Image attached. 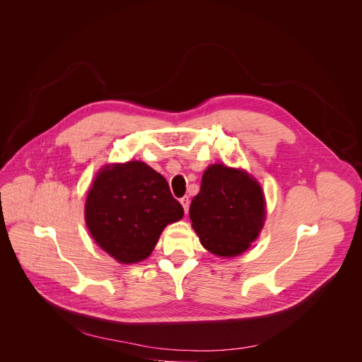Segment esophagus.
I'll return each instance as SVG.
<instances>
[{"mask_svg": "<svg viewBox=\"0 0 362 362\" xmlns=\"http://www.w3.org/2000/svg\"><path fill=\"white\" fill-rule=\"evenodd\" d=\"M180 203H182V206H183L185 214H187V212H189V206H190V199H189L187 196H185V197L180 199Z\"/></svg>", "mask_w": 362, "mask_h": 362, "instance_id": "obj_1", "label": "esophagus"}]
</instances>
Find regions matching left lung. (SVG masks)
I'll list each match as a JSON object with an SVG mask.
<instances>
[{"label": "left lung", "mask_w": 362, "mask_h": 362, "mask_svg": "<svg viewBox=\"0 0 362 362\" xmlns=\"http://www.w3.org/2000/svg\"><path fill=\"white\" fill-rule=\"evenodd\" d=\"M265 208L259 183L242 169L218 163L204 170L189 215L204 249L232 257L243 253L259 236Z\"/></svg>", "instance_id": "8db88e82"}]
</instances>
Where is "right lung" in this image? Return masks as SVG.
Returning a JSON list of instances; mask_svg holds the SVG:
<instances>
[{
  "mask_svg": "<svg viewBox=\"0 0 362 362\" xmlns=\"http://www.w3.org/2000/svg\"><path fill=\"white\" fill-rule=\"evenodd\" d=\"M86 225L95 243L120 264H136L163 229L183 218L166 179L143 162L103 168L87 194Z\"/></svg>",
  "mask_w": 362,
  "mask_h": 362,
  "instance_id": "right-lung-1",
  "label": "right lung"
}]
</instances>
